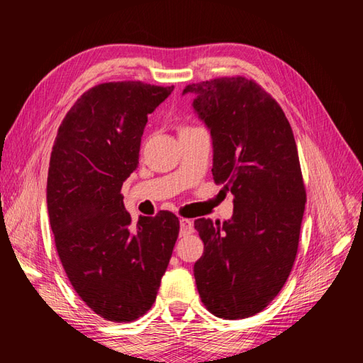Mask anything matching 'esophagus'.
Segmentation results:
<instances>
[{
  "instance_id": "obj_1",
  "label": "esophagus",
  "mask_w": 363,
  "mask_h": 363,
  "mask_svg": "<svg viewBox=\"0 0 363 363\" xmlns=\"http://www.w3.org/2000/svg\"><path fill=\"white\" fill-rule=\"evenodd\" d=\"M179 225H181V235H189V234L194 233V221H191V220L181 218Z\"/></svg>"
}]
</instances>
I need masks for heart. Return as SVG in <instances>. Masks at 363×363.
I'll list each match as a JSON object with an SVG mask.
<instances>
[{"label":"heart","instance_id":"1","mask_svg":"<svg viewBox=\"0 0 363 363\" xmlns=\"http://www.w3.org/2000/svg\"><path fill=\"white\" fill-rule=\"evenodd\" d=\"M191 126H187V125H181L179 126V133H182V130H187V129H190Z\"/></svg>","mask_w":363,"mask_h":363}]
</instances>
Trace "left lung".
Returning <instances> with one entry per match:
<instances>
[{
    "label": "left lung",
    "instance_id": "obj_1",
    "mask_svg": "<svg viewBox=\"0 0 363 363\" xmlns=\"http://www.w3.org/2000/svg\"><path fill=\"white\" fill-rule=\"evenodd\" d=\"M211 129L213 181L234 195L229 221L198 218L204 252L195 268L206 309L225 320L262 312L296 259L306 187L290 123L256 81L226 76L189 84Z\"/></svg>",
    "mask_w": 363,
    "mask_h": 363
}]
</instances>
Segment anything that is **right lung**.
<instances>
[{
  "instance_id": "1",
  "label": "right lung",
  "mask_w": 363,
  "mask_h": 363,
  "mask_svg": "<svg viewBox=\"0 0 363 363\" xmlns=\"http://www.w3.org/2000/svg\"><path fill=\"white\" fill-rule=\"evenodd\" d=\"M173 89L98 84L67 112L52 145L46 203L54 243L74 291L107 321L129 323L151 309L179 235L168 211L133 223L121 195L148 115Z\"/></svg>"
}]
</instances>
